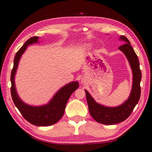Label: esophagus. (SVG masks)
Listing matches in <instances>:
<instances>
[{
  "instance_id": "obj_1",
  "label": "esophagus",
  "mask_w": 152,
  "mask_h": 152,
  "mask_svg": "<svg viewBox=\"0 0 152 152\" xmlns=\"http://www.w3.org/2000/svg\"><path fill=\"white\" fill-rule=\"evenodd\" d=\"M86 82V80H85V79H83V78H82V83H84Z\"/></svg>"
}]
</instances>
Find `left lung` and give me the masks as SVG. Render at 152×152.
Returning a JSON list of instances; mask_svg holds the SVG:
<instances>
[{
  "instance_id": "8db88e82",
  "label": "left lung",
  "mask_w": 152,
  "mask_h": 152,
  "mask_svg": "<svg viewBox=\"0 0 152 152\" xmlns=\"http://www.w3.org/2000/svg\"><path fill=\"white\" fill-rule=\"evenodd\" d=\"M120 39L124 40L125 44L119 46V49L127 57L133 70V83L129 97L124 104L117 107H106L96 102L88 91L85 90L90 114L96 121L104 125H114L125 121L129 117L140 97L142 74L138 57L129 40L122 35Z\"/></svg>"
}]
</instances>
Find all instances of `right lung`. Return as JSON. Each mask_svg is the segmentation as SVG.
I'll list each match as a JSON object with an SVG mask.
<instances>
[{"label":"right lung","mask_w":152,"mask_h":152,"mask_svg":"<svg viewBox=\"0 0 152 152\" xmlns=\"http://www.w3.org/2000/svg\"><path fill=\"white\" fill-rule=\"evenodd\" d=\"M38 37H33L27 40L18 52L16 53L14 67L11 72V95L13 101L21 115L27 121L34 125L49 126L53 125L62 118L64 114L66 102L71 94L78 88L79 83L73 82L63 87L57 91L48 104L42 106H32L23 102L19 99L15 88L14 76L18 66L19 59L27 46L38 42Z\"/></svg>","instance_id":"right-lung-1"}]
</instances>
